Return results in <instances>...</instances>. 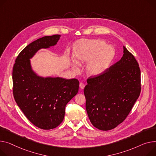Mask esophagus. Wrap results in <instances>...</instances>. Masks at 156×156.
<instances>
[{"mask_svg":"<svg viewBox=\"0 0 156 156\" xmlns=\"http://www.w3.org/2000/svg\"><path fill=\"white\" fill-rule=\"evenodd\" d=\"M85 87V85L84 83H80V87L81 89H82V90L84 89Z\"/></svg>","mask_w":156,"mask_h":156,"instance_id":"esophagus-1","label":"esophagus"}]
</instances>
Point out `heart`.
Here are the masks:
<instances>
[{"label": "heart", "mask_w": 156, "mask_h": 156, "mask_svg": "<svg viewBox=\"0 0 156 156\" xmlns=\"http://www.w3.org/2000/svg\"><path fill=\"white\" fill-rule=\"evenodd\" d=\"M115 56V49L107 45L104 41L100 39H85L77 43L74 59L80 65L86 66V72L90 76L95 77L104 73L110 66ZM72 69L77 71V67L72 65Z\"/></svg>", "instance_id": "heart-1"}]
</instances>
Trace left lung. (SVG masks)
<instances>
[{"label":"left lung","instance_id":"obj_1","mask_svg":"<svg viewBox=\"0 0 156 156\" xmlns=\"http://www.w3.org/2000/svg\"><path fill=\"white\" fill-rule=\"evenodd\" d=\"M87 83L84 94L91 124L101 130L113 129L126 119L140 95L139 64L123 46L122 58Z\"/></svg>","mask_w":156,"mask_h":156}]
</instances>
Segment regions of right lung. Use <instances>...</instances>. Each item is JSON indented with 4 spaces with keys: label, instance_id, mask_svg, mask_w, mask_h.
I'll return each instance as SVG.
<instances>
[{
    "label": "right lung",
    "instance_id": "obj_1",
    "mask_svg": "<svg viewBox=\"0 0 156 156\" xmlns=\"http://www.w3.org/2000/svg\"><path fill=\"white\" fill-rule=\"evenodd\" d=\"M61 36H44L27 45L13 67V94L17 105L33 124L53 129L63 122L67 103L78 91L77 79L41 76L33 69L30 59L41 49L56 45Z\"/></svg>",
    "mask_w": 156,
    "mask_h": 156
}]
</instances>
